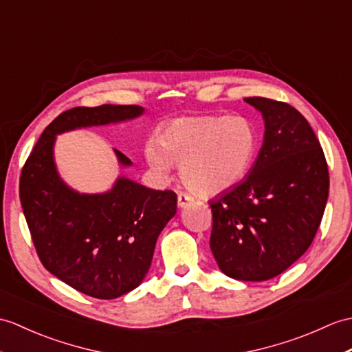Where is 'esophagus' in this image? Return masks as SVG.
Instances as JSON below:
<instances>
[{
  "mask_svg": "<svg viewBox=\"0 0 352 352\" xmlns=\"http://www.w3.org/2000/svg\"><path fill=\"white\" fill-rule=\"evenodd\" d=\"M177 198H178V207H186L187 204H190L193 201V196L184 192H179Z\"/></svg>",
  "mask_w": 352,
  "mask_h": 352,
  "instance_id": "34e87169",
  "label": "esophagus"
}]
</instances>
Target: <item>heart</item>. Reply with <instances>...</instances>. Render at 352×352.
I'll return each instance as SVG.
<instances>
[{
	"label": "heart",
	"mask_w": 352,
	"mask_h": 352,
	"mask_svg": "<svg viewBox=\"0 0 352 352\" xmlns=\"http://www.w3.org/2000/svg\"><path fill=\"white\" fill-rule=\"evenodd\" d=\"M258 151V130L243 116H196L165 122L148 139L145 157L160 175L182 165L190 190L216 195L246 177Z\"/></svg>",
	"instance_id": "heart-1"
}]
</instances>
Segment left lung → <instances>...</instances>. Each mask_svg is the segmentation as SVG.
<instances>
[{
    "label": "left lung",
    "mask_w": 352,
    "mask_h": 352,
    "mask_svg": "<svg viewBox=\"0 0 352 352\" xmlns=\"http://www.w3.org/2000/svg\"><path fill=\"white\" fill-rule=\"evenodd\" d=\"M263 113L264 144L249 175L210 202V248L236 280L279 276L312 244L329 198V166L315 132L285 102L246 97Z\"/></svg>",
    "instance_id": "1"
}]
</instances>
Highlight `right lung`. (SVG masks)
I'll list each match as a JSON object with an SVG mask.
<instances>
[{
    "instance_id": "obj_1",
    "label": "right lung",
    "mask_w": 352,
    "mask_h": 352,
    "mask_svg": "<svg viewBox=\"0 0 352 352\" xmlns=\"http://www.w3.org/2000/svg\"><path fill=\"white\" fill-rule=\"evenodd\" d=\"M138 104L78 106L60 113L43 133L19 179V198L38 259L76 291L112 300L135 289L148 273L157 236L177 211L173 190H153L120 177L109 192L79 195L54 163L55 135L132 120ZM122 166L132 162L116 150Z\"/></svg>"
}]
</instances>
